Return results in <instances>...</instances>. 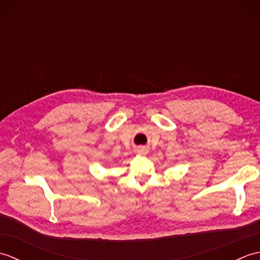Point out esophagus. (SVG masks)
<instances>
[{
    "label": "esophagus",
    "instance_id": "esophagus-1",
    "mask_svg": "<svg viewBox=\"0 0 260 260\" xmlns=\"http://www.w3.org/2000/svg\"><path fill=\"white\" fill-rule=\"evenodd\" d=\"M147 152H148V150L146 147L141 146V147L137 148V153H139V154H147Z\"/></svg>",
    "mask_w": 260,
    "mask_h": 260
}]
</instances>
